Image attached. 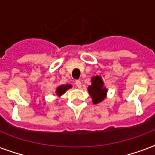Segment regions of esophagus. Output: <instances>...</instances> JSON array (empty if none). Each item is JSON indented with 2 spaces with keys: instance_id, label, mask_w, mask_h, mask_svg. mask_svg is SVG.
<instances>
[{
  "instance_id": "34e87169",
  "label": "esophagus",
  "mask_w": 155,
  "mask_h": 155,
  "mask_svg": "<svg viewBox=\"0 0 155 155\" xmlns=\"http://www.w3.org/2000/svg\"><path fill=\"white\" fill-rule=\"evenodd\" d=\"M75 85H76V87L78 88H81V87H82V83L80 82V80H76L75 81Z\"/></svg>"
}]
</instances>
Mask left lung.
<instances>
[{"instance_id":"8db88e82","label":"left lung","mask_w":155,"mask_h":155,"mask_svg":"<svg viewBox=\"0 0 155 155\" xmlns=\"http://www.w3.org/2000/svg\"><path fill=\"white\" fill-rule=\"evenodd\" d=\"M91 82L92 84L88 86L87 91L92 97V103L97 104L105 99L107 97L108 89L104 87L103 80L100 75H96L92 77Z\"/></svg>"}]
</instances>
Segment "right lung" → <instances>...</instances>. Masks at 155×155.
I'll use <instances>...</instances> for the list:
<instances>
[{
	"label": "right lung",
	"mask_w": 155,
	"mask_h": 155,
	"mask_svg": "<svg viewBox=\"0 0 155 155\" xmlns=\"http://www.w3.org/2000/svg\"><path fill=\"white\" fill-rule=\"evenodd\" d=\"M72 87V85L71 84H62V85H59L56 88V91H55V94L57 97H60L61 96H63L64 93H65L67 91H68L69 88Z\"/></svg>",
	"instance_id": "right-lung-1"
}]
</instances>
